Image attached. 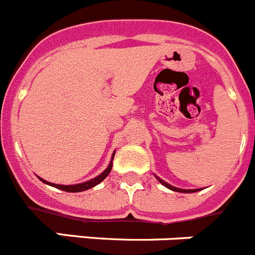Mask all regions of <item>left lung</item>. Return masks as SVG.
Segmentation results:
<instances>
[{"instance_id": "left-lung-1", "label": "left lung", "mask_w": 255, "mask_h": 255, "mask_svg": "<svg viewBox=\"0 0 255 255\" xmlns=\"http://www.w3.org/2000/svg\"><path fill=\"white\" fill-rule=\"evenodd\" d=\"M155 178L158 179V181H159L160 183L163 184V186L167 187V188H169V190H172V191H176V192H182V193H192V192H197V191H200V190H182V188H177V187H174V186H172V184L167 183V182H164V181H163V179H160L159 177H156V176H155Z\"/></svg>"}]
</instances>
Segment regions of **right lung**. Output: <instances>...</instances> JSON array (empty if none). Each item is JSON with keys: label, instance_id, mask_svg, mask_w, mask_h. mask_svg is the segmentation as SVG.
<instances>
[{"label": "right lung", "instance_id": "obj_1", "mask_svg": "<svg viewBox=\"0 0 255 255\" xmlns=\"http://www.w3.org/2000/svg\"><path fill=\"white\" fill-rule=\"evenodd\" d=\"M114 156H115V153L112 154V158H111V162H110L109 167L106 168V169L102 172L100 176L95 177L93 179H91V181H87V182H83V183H78V184H69V186H64V184H55V183H50V182L45 181V179L40 178L39 177V179H40L41 182H44V183L49 184V186H53L55 187V188H59V190L62 191H65V192H82V191H86V190H90V188H92V187L97 186L99 183H101L102 181H104L105 178H106L107 176H109V173L111 172L112 169V160H114Z\"/></svg>", "mask_w": 255, "mask_h": 255}]
</instances>
